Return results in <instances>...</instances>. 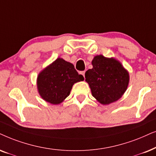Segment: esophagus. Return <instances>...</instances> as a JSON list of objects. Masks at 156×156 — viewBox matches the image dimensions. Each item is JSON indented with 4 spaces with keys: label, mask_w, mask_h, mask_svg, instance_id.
Masks as SVG:
<instances>
[{
    "label": "esophagus",
    "mask_w": 156,
    "mask_h": 156,
    "mask_svg": "<svg viewBox=\"0 0 156 156\" xmlns=\"http://www.w3.org/2000/svg\"><path fill=\"white\" fill-rule=\"evenodd\" d=\"M85 73H86V71H81V72H80V74H81V75H83V76H85Z\"/></svg>",
    "instance_id": "obj_1"
}]
</instances>
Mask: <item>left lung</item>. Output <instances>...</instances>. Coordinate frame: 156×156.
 Returning <instances> with one entry per match:
<instances>
[{
    "label": "left lung",
    "instance_id": "obj_1",
    "mask_svg": "<svg viewBox=\"0 0 156 156\" xmlns=\"http://www.w3.org/2000/svg\"><path fill=\"white\" fill-rule=\"evenodd\" d=\"M93 68L85 73L93 96L103 105L115 102L127 89L129 74L118 61L96 55L92 61Z\"/></svg>",
    "mask_w": 156,
    "mask_h": 156
}]
</instances>
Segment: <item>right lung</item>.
<instances>
[{"mask_svg": "<svg viewBox=\"0 0 156 156\" xmlns=\"http://www.w3.org/2000/svg\"><path fill=\"white\" fill-rule=\"evenodd\" d=\"M72 63L58 58L38 75V92L45 101L52 104H59L70 94L75 83L83 80Z\"/></svg>", "mask_w": 156, "mask_h": 156, "instance_id": "right-lung-1", "label": "right lung"}]
</instances>
